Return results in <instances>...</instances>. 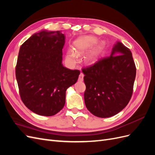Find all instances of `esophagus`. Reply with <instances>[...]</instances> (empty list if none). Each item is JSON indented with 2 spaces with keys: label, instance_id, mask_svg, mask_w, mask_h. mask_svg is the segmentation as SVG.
I'll use <instances>...</instances> for the list:
<instances>
[{
  "label": "esophagus",
  "instance_id": "1",
  "mask_svg": "<svg viewBox=\"0 0 155 155\" xmlns=\"http://www.w3.org/2000/svg\"><path fill=\"white\" fill-rule=\"evenodd\" d=\"M83 77H84V74H83V73H80V74H79V76L78 80H79V81H83Z\"/></svg>",
  "mask_w": 155,
  "mask_h": 155
}]
</instances>
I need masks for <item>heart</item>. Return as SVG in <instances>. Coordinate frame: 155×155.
<instances>
[{
	"label": "heart",
	"mask_w": 155,
	"mask_h": 155,
	"mask_svg": "<svg viewBox=\"0 0 155 155\" xmlns=\"http://www.w3.org/2000/svg\"><path fill=\"white\" fill-rule=\"evenodd\" d=\"M97 43V39L94 36H84L79 37L74 42V50H68L67 52V59L71 62H75L77 60V54H83L85 51L91 49ZM105 48L104 43L96 45L94 48L88 53L86 58V61L88 63H93L97 60L100 55L104 52Z\"/></svg>",
	"instance_id": "b5f03b06"
}]
</instances>
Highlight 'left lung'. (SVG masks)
I'll return each mask as SVG.
<instances>
[{
  "instance_id": "8db88e82",
  "label": "left lung",
  "mask_w": 155,
  "mask_h": 155,
  "mask_svg": "<svg viewBox=\"0 0 155 155\" xmlns=\"http://www.w3.org/2000/svg\"><path fill=\"white\" fill-rule=\"evenodd\" d=\"M82 72L86 85L84 100L92 114L109 118L129 104L137 68L132 53L122 43L118 42L110 56L83 68Z\"/></svg>"
}]
</instances>
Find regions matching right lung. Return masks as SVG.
<instances>
[{"label": "right lung", "instance_id": "add662e5", "mask_svg": "<svg viewBox=\"0 0 155 155\" xmlns=\"http://www.w3.org/2000/svg\"><path fill=\"white\" fill-rule=\"evenodd\" d=\"M64 35L59 31H42L23 43L15 67L23 104L34 113L56 114L65 104L67 89L77 81L80 71L62 64Z\"/></svg>", "mask_w": 155, "mask_h": 155}]
</instances>
